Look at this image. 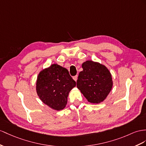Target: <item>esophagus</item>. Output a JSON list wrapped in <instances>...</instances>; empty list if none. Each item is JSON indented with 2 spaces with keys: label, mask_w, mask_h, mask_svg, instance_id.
<instances>
[{
  "label": "esophagus",
  "mask_w": 146,
  "mask_h": 146,
  "mask_svg": "<svg viewBox=\"0 0 146 146\" xmlns=\"http://www.w3.org/2000/svg\"><path fill=\"white\" fill-rule=\"evenodd\" d=\"M73 80L76 82V81H77V80H78V75H76V76H73Z\"/></svg>",
  "instance_id": "obj_1"
}]
</instances>
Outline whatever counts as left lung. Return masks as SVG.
<instances>
[{
    "label": "left lung",
    "mask_w": 146,
    "mask_h": 146,
    "mask_svg": "<svg viewBox=\"0 0 146 146\" xmlns=\"http://www.w3.org/2000/svg\"><path fill=\"white\" fill-rule=\"evenodd\" d=\"M76 81L77 88L92 104L103 102L113 86L111 74L107 67L98 62L88 60L82 64Z\"/></svg>",
    "instance_id": "left-lung-1"
}]
</instances>
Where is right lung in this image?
<instances>
[{"label":"right lung","instance_id":"1","mask_svg":"<svg viewBox=\"0 0 146 146\" xmlns=\"http://www.w3.org/2000/svg\"><path fill=\"white\" fill-rule=\"evenodd\" d=\"M76 86V82L65 68L52 64L39 73L36 81V92L46 105L55 110L65 107L70 91Z\"/></svg>","mask_w":146,"mask_h":146}]
</instances>
